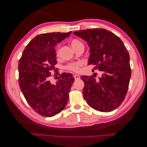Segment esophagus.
<instances>
[{"mask_svg": "<svg viewBox=\"0 0 147 147\" xmlns=\"http://www.w3.org/2000/svg\"><path fill=\"white\" fill-rule=\"evenodd\" d=\"M74 79L77 80H79L80 78V76L79 75H78V74H74Z\"/></svg>", "mask_w": 147, "mask_h": 147, "instance_id": "esophagus-1", "label": "esophagus"}]
</instances>
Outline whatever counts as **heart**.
<instances>
[{"instance_id":"1","label":"heart","mask_w":147,"mask_h":147,"mask_svg":"<svg viewBox=\"0 0 147 147\" xmlns=\"http://www.w3.org/2000/svg\"><path fill=\"white\" fill-rule=\"evenodd\" d=\"M82 45H83V43L79 40L73 39L71 41V45L74 50H75L78 47ZM55 53H56V55L59 56V47H57L56 48ZM82 64L80 62H73V63L68 64L65 67L67 70L73 71V72H75V73H78V72H80V67L82 66Z\"/></svg>"}]
</instances>
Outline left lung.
<instances>
[{
  "mask_svg": "<svg viewBox=\"0 0 147 147\" xmlns=\"http://www.w3.org/2000/svg\"><path fill=\"white\" fill-rule=\"evenodd\" d=\"M90 47L88 65L98 69L102 76H82L83 96L90 107L100 112L117 109L125 98L131 75L129 55L123 41L103 28L87 29L73 33Z\"/></svg>",
  "mask_w": 147,
  "mask_h": 147,
  "instance_id": "left-lung-1",
  "label": "left lung"
}]
</instances>
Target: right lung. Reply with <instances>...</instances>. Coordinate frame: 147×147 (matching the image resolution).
I'll list each match as a JSON object with an SVG mask.
<instances>
[{
    "mask_svg": "<svg viewBox=\"0 0 147 147\" xmlns=\"http://www.w3.org/2000/svg\"><path fill=\"white\" fill-rule=\"evenodd\" d=\"M68 33L54 32L36 36L24 49L18 64L19 85L27 102L36 113L52 117L65 108L74 78L71 73L59 74L55 46L70 35ZM59 76L57 83L49 80L51 71Z\"/></svg>",
    "mask_w": 147,
    "mask_h": 147,
    "instance_id": "right-lung-1",
    "label": "right lung"
}]
</instances>
